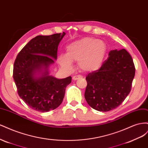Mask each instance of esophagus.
<instances>
[{"label": "esophagus", "instance_id": "obj_1", "mask_svg": "<svg viewBox=\"0 0 148 148\" xmlns=\"http://www.w3.org/2000/svg\"><path fill=\"white\" fill-rule=\"evenodd\" d=\"M83 78L82 76H81V75H77V76H74V77H73L72 79L73 80H77V79H80V78Z\"/></svg>", "mask_w": 148, "mask_h": 148}]
</instances>
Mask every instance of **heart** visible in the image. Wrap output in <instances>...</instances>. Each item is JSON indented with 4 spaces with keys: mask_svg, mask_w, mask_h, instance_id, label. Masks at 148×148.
<instances>
[{
    "mask_svg": "<svg viewBox=\"0 0 148 148\" xmlns=\"http://www.w3.org/2000/svg\"><path fill=\"white\" fill-rule=\"evenodd\" d=\"M66 54L58 57L59 65L65 70L73 67L72 61L78 62L79 68L85 72L99 70L107 53L106 44L99 39L86 37L69 44L66 47Z\"/></svg>",
    "mask_w": 148,
    "mask_h": 148,
    "instance_id": "1",
    "label": "heart"
}]
</instances>
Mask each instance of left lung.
<instances>
[{"label":"left lung","mask_w":148,"mask_h":148,"mask_svg":"<svg viewBox=\"0 0 148 148\" xmlns=\"http://www.w3.org/2000/svg\"><path fill=\"white\" fill-rule=\"evenodd\" d=\"M101 68L86 77L84 97L89 106L100 112L117 108L131 91L135 67L130 54L123 49L110 51Z\"/></svg>","instance_id":"obj_1"}]
</instances>
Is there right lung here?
Masks as SVG:
<instances>
[{"mask_svg":"<svg viewBox=\"0 0 148 148\" xmlns=\"http://www.w3.org/2000/svg\"><path fill=\"white\" fill-rule=\"evenodd\" d=\"M65 33L37 36L21 49L13 65V77L21 99L41 112L54 110L63 101L71 77L58 79L49 75L57 59L58 46Z\"/></svg>","mask_w":148,"mask_h":148,"instance_id":"obj_1","label":"right lung"}]
</instances>
